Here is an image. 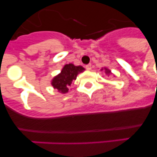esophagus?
<instances>
[{
  "instance_id": "1",
  "label": "esophagus",
  "mask_w": 157,
  "mask_h": 157,
  "mask_svg": "<svg viewBox=\"0 0 157 157\" xmlns=\"http://www.w3.org/2000/svg\"><path fill=\"white\" fill-rule=\"evenodd\" d=\"M86 68L88 71H90L91 69H92V65H91L90 63V64H87L86 66Z\"/></svg>"
}]
</instances>
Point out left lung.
<instances>
[{"label":"left lung","instance_id":"8db88e82","mask_svg":"<svg viewBox=\"0 0 157 157\" xmlns=\"http://www.w3.org/2000/svg\"><path fill=\"white\" fill-rule=\"evenodd\" d=\"M101 71H105V74H106L108 76L111 75H113V74H112V71H111L109 70V68H107V67H102V68L101 69ZM113 76H115L114 75H113Z\"/></svg>","mask_w":157,"mask_h":157}]
</instances>
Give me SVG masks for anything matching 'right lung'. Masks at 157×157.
<instances>
[{
    "label": "right lung",
    "instance_id": "right-lung-1",
    "mask_svg": "<svg viewBox=\"0 0 157 157\" xmlns=\"http://www.w3.org/2000/svg\"><path fill=\"white\" fill-rule=\"evenodd\" d=\"M84 71L85 68L82 66H75L73 63L65 64L60 73L51 80V85L60 94H67L72 82L76 79L78 75Z\"/></svg>",
    "mask_w": 157,
    "mask_h": 157
}]
</instances>
